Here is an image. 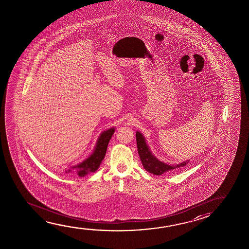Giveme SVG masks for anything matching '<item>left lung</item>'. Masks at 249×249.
I'll list each match as a JSON object with an SVG mask.
<instances>
[{
    "instance_id": "8db88e82",
    "label": "left lung",
    "mask_w": 249,
    "mask_h": 249,
    "mask_svg": "<svg viewBox=\"0 0 249 249\" xmlns=\"http://www.w3.org/2000/svg\"><path fill=\"white\" fill-rule=\"evenodd\" d=\"M136 141H137L138 152L141 158V162L143 164L144 170L148 171L149 173L153 174L156 176H160L168 171L175 170L177 168L184 167L189 162V160H186L176 165H170L166 162L160 161L152 154L143 134L139 131L136 132Z\"/></svg>"
}]
</instances>
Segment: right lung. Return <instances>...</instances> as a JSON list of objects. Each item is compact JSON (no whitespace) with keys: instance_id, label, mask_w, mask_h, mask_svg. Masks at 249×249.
Listing matches in <instances>:
<instances>
[{"instance_id":"obj_1","label":"right lung","mask_w":249,"mask_h":249,"mask_svg":"<svg viewBox=\"0 0 249 249\" xmlns=\"http://www.w3.org/2000/svg\"><path fill=\"white\" fill-rule=\"evenodd\" d=\"M115 127H110L104 131L100 136L98 137L97 144L95 145L93 152H91L87 159L83 162L78 163L77 165L71 166L65 170V173H72L75 172L79 177H86L89 173H93L97 171V169L101 164L102 161L105 159L108 144L112 135L115 133Z\"/></svg>"}]
</instances>
